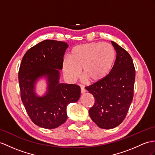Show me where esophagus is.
I'll return each instance as SVG.
<instances>
[{
  "mask_svg": "<svg viewBox=\"0 0 155 155\" xmlns=\"http://www.w3.org/2000/svg\"><path fill=\"white\" fill-rule=\"evenodd\" d=\"M85 92H86V90L84 87H81V93H85Z\"/></svg>",
  "mask_w": 155,
  "mask_h": 155,
  "instance_id": "obj_1",
  "label": "esophagus"
}]
</instances>
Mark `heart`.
Returning a JSON list of instances; mask_svg holds the SVG:
<instances>
[{"label": "heart", "instance_id": "1", "mask_svg": "<svg viewBox=\"0 0 155 155\" xmlns=\"http://www.w3.org/2000/svg\"><path fill=\"white\" fill-rule=\"evenodd\" d=\"M115 59L111 45L99 42L82 44L75 47L69 58L63 62V72L71 81L81 75L89 83L101 81L110 72Z\"/></svg>", "mask_w": 155, "mask_h": 155}]
</instances>
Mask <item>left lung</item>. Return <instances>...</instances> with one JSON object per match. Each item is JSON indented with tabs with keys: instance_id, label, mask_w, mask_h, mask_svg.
Masks as SVG:
<instances>
[{
	"instance_id": "left-lung-1",
	"label": "left lung",
	"mask_w": 155,
	"mask_h": 155,
	"mask_svg": "<svg viewBox=\"0 0 155 155\" xmlns=\"http://www.w3.org/2000/svg\"><path fill=\"white\" fill-rule=\"evenodd\" d=\"M116 51L115 62L104 80L85 89L95 98L89 109L91 118L103 129H112L125 119L134 97L135 70L130 54L111 41Z\"/></svg>"
}]
</instances>
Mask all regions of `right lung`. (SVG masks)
Returning <instances> with one entry per match:
<instances>
[{
  "instance_id": "obj_1",
  "label": "right lung",
  "mask_w": 155,
  "mask_h": 155,
  "mask_svg": "<svg viewBox=\"0 0 155 155\" xmlns=\"http://www.w3.org/2000/svg\"><path fill=\"white\" fill-rule=\"evenodd\" d=\"M68 45L62 41L45 40L25 52L19 70L21 99L31 121L41 127L54 129L68 118V104L80 99V87L59 82L64 55ZM45 77L48 89L37 96L35 86L38 79Z\"/></svg>"
}]
</instances>
